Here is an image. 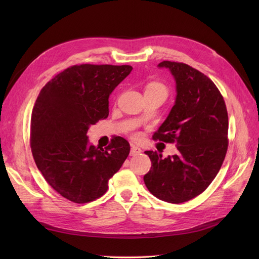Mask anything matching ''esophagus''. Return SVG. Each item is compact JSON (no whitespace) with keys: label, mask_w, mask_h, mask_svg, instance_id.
I'll return each mask as SVG.
<instances>
[{"label":"esophagus","mask_w":259,"mask_h":259,"mask_svg":"<svg viewBox=\"0 0 259 259\" xmlns=\"http://www.w3.org/2000/svg\"><path fill=\"white\" fill-rule=\"evenodd\" d=\"M139 153H142V149L138 148L137 146H132V148H131V155H137Z\"/></svg>","instance_id":"1"}]
</instances>
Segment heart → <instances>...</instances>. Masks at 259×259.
<instances>
[{
  "instance_id": "b5f03b06",
  "label": "heart",
  "mask_w": 259,
  "mask_h": 259,
  "mask_svg": "<svg viewBox=\"0 0 259 259\" xmlns=\"http://www.w3.org/2000/svg\"><path fill=\"white\" fill-rule=\"evenodd\" d=\"M145 94H161L164 97H166L167 89L165 85L160 82H150L146 86Z\"/></svg>"
}]
</instances>
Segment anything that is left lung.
Returning <instances> with one entry per match:
<instances>
[{"mask_svg":"<svg viewBox=\"0 0 259 259\" xmlns=\"http://www.w3.org/2000/svg\"><path fill=\"white\" fill-rule=\"evenodd\" d=\"M176 82V99L154 140L176 143L178 153L163 159L145 151L151 168L144 176L155 198L179 204L204 191L221 169L228 149V113L210 79L183 62L162 61Z\"/></svg>","mask_w":259,"mask_h":259,"instance_id":"8db88e82","label":"left lung"}]
</instances>
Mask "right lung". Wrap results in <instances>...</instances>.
Returning a JSON list of instances; mask_svg holds the SVG:
<instances>
[{"instance_id":"add662e5","label":"right lung","mask_w":259,"mask_h":259,"mask_svg":"<svg viewBox=\"0 0 259 259\" xmlns=\"http://www.w3.org/2000/svg\"><path fill=\"white\" fill-rule=\"evenodd\" d=\"M132 70L126 65H75L38 94L31 115V151L46 182L64 198L79 204L100 198L126 160V139L116 136L104 149L91 145L86 134L108 117L109 96Z\"/></svg>"}]
</instances>
